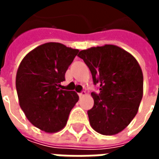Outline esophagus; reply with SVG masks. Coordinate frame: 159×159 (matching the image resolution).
<instances>
[{
	"label": "esophagus",
	"mask_w": 159,
	"mask_h": 159,
	"mask_svg": "<svg viewBox=\"0 0 159 159\" xmlns=\"http://www.w3.org/2000/svg\"><path fill=\"white\" fill-rule=\"evenodd\" d=\"M78 95H79L80 98H82V97H83L84 95H86V92H85V91H83L82 93H78Z\"/></svg>",
	"instance_id": "esophagus-1"
}]
</instances>
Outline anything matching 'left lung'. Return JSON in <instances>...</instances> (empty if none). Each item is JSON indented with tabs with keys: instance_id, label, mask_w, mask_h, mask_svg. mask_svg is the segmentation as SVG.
<instances>
[{
	"instance_id": "1",
	"label": "left lung",
	"mask_w": 159,
	"mask_h": 159,
	"mask_svg": "<svg viewBox=\"0 0 159 159\" xmlns=\"http://www.w3.org/2000/svg\"><path fill=\"white\" fill-rule=\"evenodd\" d=\"M78 57L89 68L100 93H92L88 111L91 127L104 135L123 131L138 112L143 96V74L135 58L124 49L107 44L82 50Z\"/></svg>"
}]
</instances>
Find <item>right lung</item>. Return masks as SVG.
I'll list each match as a JSON object with an SVG mask.
<instances>
[{"mask_svg": "<svg viewBox=\"0 0 159 159\" xmlns=\"http://www.w3.org/2000/svg\"><path fill=\"white\" fill-rule=\"evenodd\" d=\"M78 52L59 42H47L28 52L18 68L19 106L27 119L46 133L62 129L79 100L75 91L59 89Z\"/></svg>", "mask_w": 159, "mask_h": 159, "instance_id": "1", "label": "right lung"}]
</instances>
